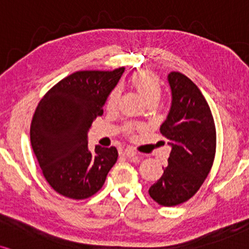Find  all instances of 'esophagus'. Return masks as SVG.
<instances>
[{"mask_svg":"<svg viewBox=\"0 0 249 249\" xmlns=\"http://www.w3.org/2000/svg\"><path fill=\"white\" fill-rule=\"evenodd\" d=\"M124 154L126 155L127 158H133V157H138V159H140L139 154H138L137 152L134 151L133 148H131V147H127V148H125V149H124Z\"/></svg>","mask_w":249,"mask_h":249,"instance_id":"obj_1","label":"esophagus"}]
</instances>
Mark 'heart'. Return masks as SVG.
<instances>
[{
	"mask_svg": "<svg viewBox=\"0 0 249 249\" xmlns=\"http://www.w3.org/2000/svg\"><path fill=\"white\" fill-rule=\"evenodd\" d=\"M132 83L143 101L147 103L151 101H159L161 96V85L158 77L148 71H139L132 76ZM121 95V88L115 87L107 98V107L109 109L116 107Z\"/></svg>",
	"mask_w": 249,
	"mask_h": 249,
	"instance_id": "heart-1",
	"label": "heart"
}]
</instances>
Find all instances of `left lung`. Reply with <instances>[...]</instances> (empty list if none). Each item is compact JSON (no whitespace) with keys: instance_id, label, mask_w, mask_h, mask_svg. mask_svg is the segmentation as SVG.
Segmentation results:
<instances>
[{"instance_id":"8db88e82","label":"left lung","mask_w":249,"mask_h":249,"mask_svg":"<svg viewBox=\"0 0 249 249\" xmlns=\"http://www.w3.org/2000/svg\"><path fill=\"white\" fill-rule=\"evenodd\" d=\"M172 104L160 132L172 147L163 175L149 196L163 206L187 202L210 173L215 154V127L210 107L189 77L178 71L167 76Z\"/></svg>"}]
</instances>
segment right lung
<instances>
[{"mask_svg":"<svg viewBox=\"0 0 249 249\" xmlns=\"http://www.w3.org/2000/svg\"><path fill=\"white\" fill-rule=\"evenodd\" d=\"M125 68L81 71L51 88L32 118V149L51 187L62 196L85 199L103 187L118 158L116 147L88 148V131L103 115L110 91Z\"/></svg>","mask_w":249,"mask_h":249,"instance_id":"add662e5","label":"right lung"}]
</instances>
